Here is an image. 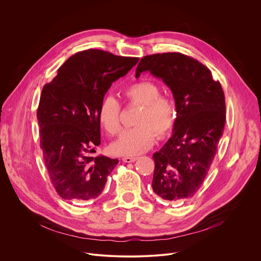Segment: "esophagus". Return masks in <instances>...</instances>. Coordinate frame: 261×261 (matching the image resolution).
I'll return each instance as SVG.
<instances>
[{"label":"esophagus","instance_id":"esophagus-1","mask_svg":"<svg viewBox=\"0 0 261 261\" xmlns=\"http://www.w3.org/2000/svg\"><path fill=\"white\" fill-rule=\"evenodd\" d=\"M138 158L136 156H124L122 160L125 162V163H132V162H135Z\"/></svg>","mask_w":261,"mask_h":261}]
</instances>
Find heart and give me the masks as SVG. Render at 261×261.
<instances>
[{
  "instance_id": "heart-1",
  "label": "heart",
  "mask_w": 261,
  "mask_h": 261,
  "mask_svg": "<svg viewBox=\"0 0 261 261\" xmlns=\"http://www.w3.org/2000/svg\"><path fill=\"white\" fill-rule=\"evenodd\" d=\"M124 95L131 105L141 107L135 121L138 126L126 131L112 145V150L120 155H137L148 150L155 141L173 129L177 118L176 106L171 98L161 95L160 87L150 81H140L128 86ZM98 118L109 135H117L122 130L121 107L116 98L107 96L98 109Z\"/></svg>"
}]
</instances>
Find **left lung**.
<instances>
[{"label": "left lung", "mask_w": 261, "mask_h": 261, "mask_svg": "<svg viewBox=\"0 0 261 261\" xmlns=\"http://www.w3.org/2000/svg\"><path fill=\"white\" fill-rule=\"evenodd\" d=\"M143 71L163 80L174 96L177 110L173 135L152 155V190L171 202L191 199L206 178L223 133L222 87L213 80L208 67L177 52L144 56L135 76Z\"/></svg>", "instance_id": "8db88e82"}]
</instances>
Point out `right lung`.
<instances>
[{"label": "right lung", "mask_w": 261, "mask_h": 261, "mask_svg": "<svg viewBox=\"0 0 261 261\" xmlns=\"http://www.w3.org/2000/svg\"><path fill=\"white\" fill-rule=\"evenodd\" d=\"M137 57L89 49L70 56L43 87L37 118L40 146L51 182L67 201L96 199L118 159L95 155L100 144L99 106L113 82Z\"/></svg>", "instance_id": "1"}]
</instances>
